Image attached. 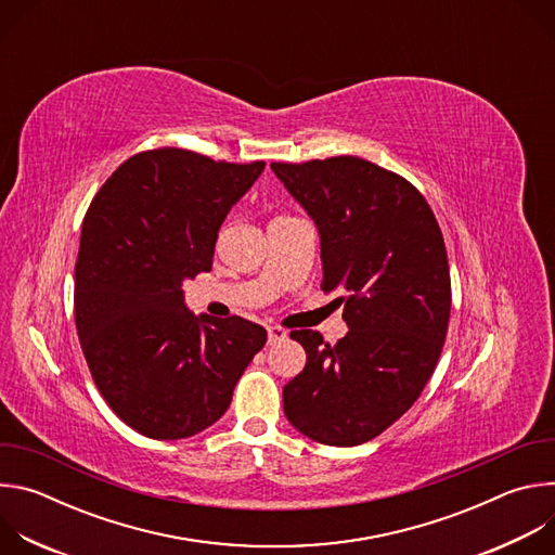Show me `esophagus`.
Segmentation results:
<instances>
[{
	"mask_svg": "<svg viewBox=\"0 0 555 555\" xmlns=\"http://www.w3.org/2000/svg\"><path fill=\"white\" fill-rule=\"evenodd\" d=\"M287 338V332L283 330V327H268V340H270V345L272 343H281V340H285Z\"/></svg>",
	"mask_w": 555,
	"mask_h": 555,
	"instance_id": "1",
	"label": "esophagus"
}]
</instances>
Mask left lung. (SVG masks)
Masks as SVG:
<instances>
[{
  "label": "left lung",
  "mask_w": 555,
  "mask_h": 555,
  "mask_svg": "<svg viewBox=\"0 0 555 555\" xmlns=\"http://www.w3.org/2000/svg\"><path fill=\"white\" fill-rule=\"evenodd\" d=\"M321 230L323 292L349 325L336 345L294 330L305 369L283 386L289 424L327 446H360L398 422L430 379L450 321V268L426 197L356 155L272 163Z\"/></svg>",
  "instance_id": "left-lung-1"
}]
</instances>
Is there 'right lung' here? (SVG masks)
Returning <instances> with one entry per match:
<instances>
[{
	"label": "right lung",
	"instance_id": "add662e5",
	"mask_svg": "<svg viewBox=\"0 0 555 555\" xmlns=\"http://www.w3.org/2000/svg\"><path fill=\"white\" fill-rule=\"evenodd\" d=\"M266 163L160 146L94 195L74 268V323L109 409L151 439H184L230 406L268 334L242 315H195L182 283L208 272L221 221Z\"/></svg>",
	"mask_w": 555,
	"mask_h": 555
}]
</instances>
